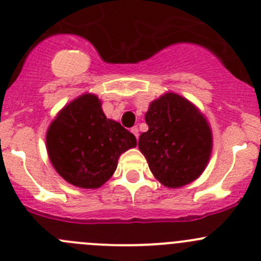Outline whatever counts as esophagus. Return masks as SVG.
Listing matches in <instances>:
<instances>
[{
    "instance_id": "1",
    "label": "esophagus",
    "mask_w": 261,
    "mask_h": 261,
    "mask_svg": "<svg viewBox=\"0 0 261 261\" xmlns=\"http://www.w3.org/2000/svg\"><path fill=\"white\" fill-rule=\"evenodd\" d=\"M131 133L136 136V139H139V128L136 127V126H134V127L131 128Z\"/></svg>"
}]
</instances>
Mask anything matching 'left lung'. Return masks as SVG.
<instances>
[{
	"instance_id": "8db88e82",
	"label": "left lung",
	"mask_w": 261,
	"mask_h": 261,
	"mask_svg": "<svg viewBox=\"0 0 261 261\" xmlns=\"http://www.w3.org/2000/svg\"><path fill=\"white\" fill-rule=\"evenodd\" d=\"M145 121L149 130L139 138V149L154 177L169 188L197 179L212 150L206 118L186 98L167 93L150 103Z\"/></svg>"
}]
</instances>
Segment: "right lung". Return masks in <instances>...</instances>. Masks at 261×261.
Here are the masks:
<instances>
[{"label":"right lung","instance_id":"add662e5","mask_svg":"<svg viewBox=\"0 0 261 261\" xmlns=\"http://www.w3.org/2000/svg\"><path fill=\"white\" fill-rule=\"evenodd\" d=\"M136 146V138L110 120L93 94H83L65 106L46 133L53 167L68 183L98 188L117 168L123 151Z\"/></svg>","mask_w":261,"mask_h":261}]
</instances>
